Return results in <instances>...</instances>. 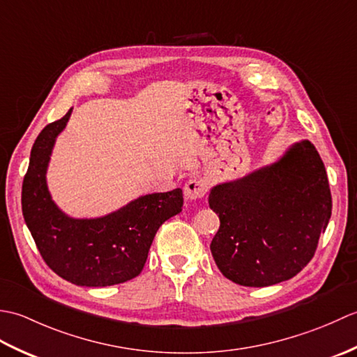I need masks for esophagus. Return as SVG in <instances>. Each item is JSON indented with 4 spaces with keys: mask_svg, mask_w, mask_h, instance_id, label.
<instances>
[{
    "mask_svg": "<svg viewBox=\"0 0 357 357\" xmlns=\"http://www.w3.org/2000/svg\"><path fill=\"white\" fill-rule=\"evenodd\" d=\"M207 193V183L202 178H192L184 185V196L187 199H201Z\"/></svg>",
    "mask_w": 357,
    "mask_h": 357,
    "instance_id": "34e87169",
    "label": "esophagus"
}]
</instances>
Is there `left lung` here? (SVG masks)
Returning <instances> with one entry per match:
<instances>
[{
    "mask_svg": "<svg viewBox=\"0 0 357 357\" xmlns=\"http://www.w3.org/2000/svg\"><path fill=\"white\" fill-rule=\"evenodd\" d=\"M219 230L210 244L222 275L244 287L291 279L312 261L331 218L325 165L302 141L278 162L211 188Z\"/></svg>",
    "mask_w": 357,
    "mask_h": 357,
    "instance_id": "1",
    "label": "left lung"
}]
</instances>
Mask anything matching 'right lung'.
<instances>
[{"mask_svg":"<svg viewBox=\"0 0 357 357\" xmlns=\"http://www.w3.org/2000/svg\"><path fill=\"white\" fill-rule=\"evenodd\" d=\"M70 113L45 126L35 139L22 181V216L44 262L58 276L82 287L123 284L142 271L159 227L183 210V190L141 196L96 219L64 215L50 198L45 172Z\"/></svg>","mask_w":357,"mask_h":357,"instance_id":"1","label":"right lung"}]
</instances>
